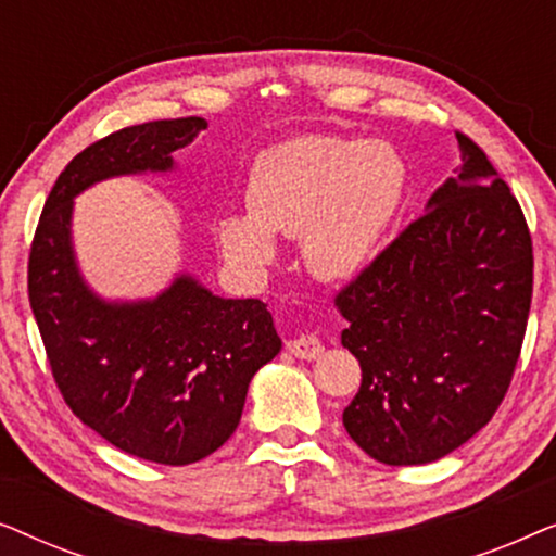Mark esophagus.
I'll return each mask as SVG.
<instances>
[{"label": "esophagus", "mask_w": 556, "mask_h": 556, "mask_svg": "<svg viewBox=\"0 0 556 556\" xmlns=\"http://www.w3.org/2000/svg\"><path fill=\"white\" fill-rule=\"evenodd\" d=\"M286 349L295 356V359H306V362L316 359V356L324 352L321 341H318L316 337H301V339H293V341H288V346H286Z\"/></svg>", "instance_id": "esophagus-1"}]
</instances>
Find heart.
<instances>
[{"mask_svg":"<svg viewBox=\"0 0 556 556\" xmlns=\"http://www.w3.org/2000/svg\"><path fill=\"white\" fill-rule=\"evenodd\" d=\"M405 156L382 139L295 136L257 154L248 177V212L217 219L227 261L263 273L276 238H299L303 265L339 283L375 261L407 200Z\"/></svg>","mask_w":556,"mask_h":556,"instance_id":"b5f03b06","label":"heart"}]
</instances>
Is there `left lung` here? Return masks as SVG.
Returning a JSON list of instances; mask_svg holds the SVG:
<instances>
[{
  "label": "left lung",
  "mask_w": 556,
  "mask_h": 556,
  "mask_svg": "<svg viewBox=\"0 0 556 556\" xmlns=\"http://www.w3.org/2000/svg\"><path fill=\"white\" fill-rule=\"evenodd\" d=\"M425 215L337 295L362 367L349 438L387 466L445 458L485 428L511 384L534 255L511 189L468 136Z\"/></svg>",
  "instance_id": "8db88e82"
}]
</instances>
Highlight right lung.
<instances>
[{
  "label": "right lung",
  "mask_w": 556,
  "mask_h": 556,
  "mask_svg": "<svg viewBox=\"0 0 556 556\" xmlns=\"http://www.w3.org/2000/svg\"><path fill=\"white\" fill-rule=\"evenodd\" d=\"M200 116L128 126L83 149L45 202L29 253V306L52 377L83 425L136 458L187 466L238 428L250 379L280 352L270 311L177 273L154 299H103L73 245L75 197L98 181L169 174Z\"/></svg>",
  "instance_id": "obj_1"
}]
</instances>
